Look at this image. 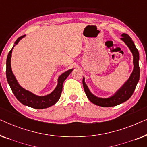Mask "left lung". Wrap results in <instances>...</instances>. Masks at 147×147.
Segmentation results:
<instances>
[{
  "label": "left lung",
  "mask_w": 147,
  "mask_h": 147,
  "mask_svg": "<svg viewBox=\"0 0 147 147\" xmlns=\"http://www.w3.org/2000/svg\"><path fill=\"white\" fill-rule=\"evenodd\" d=\"M122 37L121 39L127 45L132 53L134 63L133 71L130 75L129 79L124 84L123 86L113 96H111L108 98H100L93 95L90 92L87 85L85 83V81H84V78H83L84 89L86 96L90 102L97 106H102V107H111V106H115L127 101L133 94L136 88V84L139 80L140 67L139 64H138L139 53H138V49H136L134 42L132 41L129 35L126 33H123L122 35Z\"/></svg>",
  "instance_id": "obj_1"
}]
</instances>
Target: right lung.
<instances>
[{
    "label": "right lung",
    "instance_id": "add662e5",
    "mask_svg": "<svg viewBox=\"0 0 147 147\" xmlns=\"http://www.w3.org/2000/svg\"><path fill=\"white\" fill-rule=\"evenodd\" d=\"M24 36L25 35L18 38L17 41H15V45H13V48L8 54L7 58V69H6L7 81L14 95L20 102H21L24 105L35 108V109H44V108H47L54 105L59 100L61 94L63 82L72 71L73 69L64 72L59 76L58 78V84L57 87L49 95L45 96H38L24 89L18 84L17 80L13 74V71H12L11 66L12 50H13L14 46L17 45Z\"/></svg>",
    "mask_w": 147,
    "mask_h": 147
}]
</instances>
